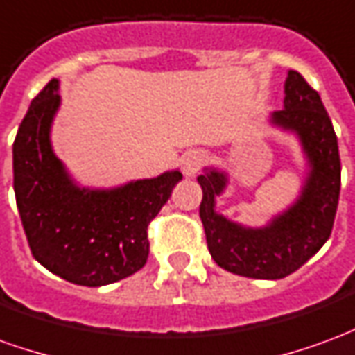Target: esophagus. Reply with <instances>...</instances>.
Returning <instances> with one entry per match:
<instances>
[{"mask_svg":"<svg viewBox=\"0 0 355 355\" xmlns=\"http://www.w3.org/2000/svg\"><path fill=\"white\" fill-rule=\"evenodd\" d=\"M205 159H207V155L203 150H188L184 155H182V173H184L186 177H193V175H198L200 169L205 165Z\"/></svg>","mask_w":355,"mask_h":355,"instance_id":"34e87169","label":"esophagus"}]
</instances>
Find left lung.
I'll return each instance as SVG.
<instances>
[{
	"label": "left lung",
	"instance_id": "obj_1",
	"mask_svg": "<svg viewBox=\"0 0 355 355\" xmlns=\"http://www.w3.org/2000/svg\"><path fill=\"white\" fill-rule=\"evenodd\" d=\"M272 123L297 132L310 163L300 198L264 228H245L215 211V198L228 178L216 169L198 177L203 200L200 216L213 261L232 274L282 279L297 272L327 241L340 193V155L335 129L315 89L295 70L285 81L283 108Z\"/></svg>",
	"mask_w": 355,
	"mask_h": 355
}]
</instances>
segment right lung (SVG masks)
I'll use <instances>...</instances> for the list:
<instances>
[{"instance_id": "obj_1", "label": "right lung", "mask_w": 355, "mask_h": 355, "mask_svg": "<svg viewBox=\"0 0 355 355\" xmlns=\"http://www.w3.org/2000/svg\"><path fill=\"white\" fill-rule=\"evenodd\" d=\"M58 80L37 93L12 144V186L28 245L62 279L101 287L139 272L148 261V224L162 211L180 171L112 190L73 184L51 148L60 106Z\"/></svg>"}]
</instances>
